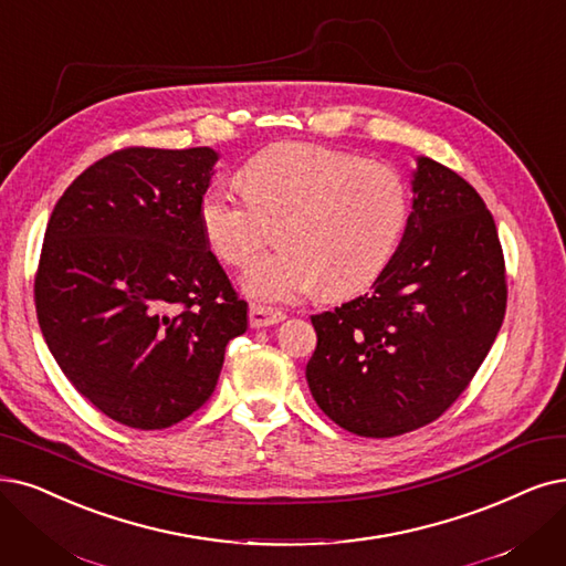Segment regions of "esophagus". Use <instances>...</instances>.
Segmentation results:
<instances>
[{"mask_svg": "<svg viewBox=\"0 0 566 566\" xmlns=\"http://www.w3.org/2000/svg\"><path fill=\"white\" fill-rule=\"evenodd\" d=\"M283 318H285V313L271 308V306H262V304H251V311H248V321H251V327H255V329L276 325Z\"/></svg>", "mask_w": 566, "mask_h": 566, "instance_id": "34e87169", "label": "esophagus"}]
</instances>
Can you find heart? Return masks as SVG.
<instances>
[{
  "mask_svg": "<svg viewBox=\"0 0 566 566\" xmlns=\"http://www.w3.org/2000/svg\"><path fill=\"white\" fill-rule=\"evenodd\" d=\"M243 195L209 188L199 224L211 251L245 266L266 239V218H283L285 243L255 260L243 287L269 302H297L325 285L332 297L371 285L411 218L406 176L378 160L308 142H281L241 167Z\"/></svg>",
  "mask_w": 566,
  "mask_h": 566,
  "instance_id": "b5f03b06",
  "label": "heart"
}]
</instances>
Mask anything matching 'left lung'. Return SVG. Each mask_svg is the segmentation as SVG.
Returning <instances> with one entry per match:
<instances>
[{"mask_svg":"<svg viewBox=\"0 0 566 566\" xmlns=\"http://www.w3.org/2000/svg\"><path fill=\"white\" fill-rule=\"evenodd\" d=\"M413 192L403 239L371 290L311 315V395L357 437H399L443 416L504 323V251L481 195L429 157Z\"/></svg>","mask_w":566,"mask_h":566,"instance_id":"left-lung-1","label":"left lung"}]
</instances>
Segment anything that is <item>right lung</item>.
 <instances>
[{
	"mask_svg": "<svg viewBox=\"0 0 566 566\" xmlns=\"http://www.w3.org/2000/svg\"><path fill=\"white\" fill-rule=\"evenodd\" d=\"M218 153L127 146L64 190L43 234L34 306L72 386L134 429H165L213 395L248 304L199 224Z\"/></svg>",
	"mask_w": 566,
	"mask_h": 566,
	"instance_id": "1",
	"label": "right lung"
}]
</instances>
